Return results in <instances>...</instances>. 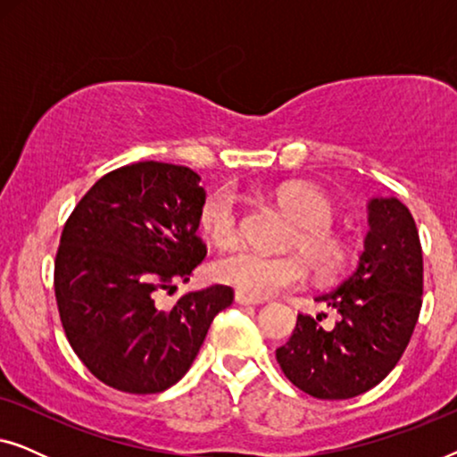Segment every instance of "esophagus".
<instances>
[{
	"instance_id": "34e87169",
	"label": "esophagus",
	"mask_w": 457,
	"mask_h": 457,
	"mask_svg": "<svg viewBox=\"0 0 457 457\" xmlns=\"http://www.w3.org/2000/svg\"><path fill=\"white\" fill-rule=\"evenodd\" d=\"M235 302H237V303H241V305H260V303H262V299L249 297V295H245V293L237 291V293H235Z\"/></svg>"
}]
</instances>
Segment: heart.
<instances>
[{
  "label": "heart",
  "mask_w": 457,
  "mask_h": 457,
  "mask_svg": "<svg viewBox=\"0 0 457 457\" xmlns=\"http://www.w3.org/2000/svg\"><path fill=\"white\" fill-rule=\"evenodd\" d=\"M277 199L299 224L295 245L314 272L320 277L339 274L349 262V249L345 241L330 230L335 205L327 193L308 183H287L277 191ZM197 222L216 247H233L239 241L233 189L220 187L212 191L199 208ZM212 277L249 297L266 299L302 285L308 277V266L299 255H266L241 249L216 260L212 264Z\"/></svg>",
  "instance_id": "obj_1"
}]
</instances>
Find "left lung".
<instances>
[{
	"label": "left lung",
	"mask_w": 457,
	"mask_h": 457,
	"mask_svg": "<svg viewBox=\"0 0 457 457\" xmlns=\"http://www.w3.org/2000/svg\"><path fill=\"white\" fill-rule=\"evenodd\" d=\"M422 247L414 218L397 197L368 202L358 264L316 302L339 320L297 316L277 360L293 385L318 399H349L377 386L408 347L422 305Z\"/></svg>",
	"instance_id": "8db88e82"
}]
</instances>
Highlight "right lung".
<instances>
[{
	"label": "right lung",
	"instance_id": "obj_1",
	"mask_svg": "<svg viewBox=\"0 0 457 457\" xmlns=\"http://www.w3.org/2000/svg\"><path fill=\"white\" fill-rule=\"evenodd\" d=\"M199 174L164 162H135L97 180L64 224L54 287L62 327L93 377L124 393H160L189 370L233 289L185 293L155 303L205 258L197 216Z\"/></svg>",
	"mask_w": 457,
	"mask_h": 457
}]
</instances>
